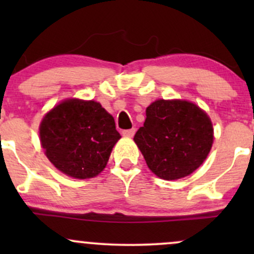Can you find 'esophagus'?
Returning a JSON list of instances; mask_svg holds the SVG:
<instances>
[{
	"label": "esophagus",
	"mask_w": 254,
	"mask_h": 254,
	"mask_svg": "<svg viewBox=\"0 0 254 254\" xmlns=\"http://www.w3.org/2000/svg\"><path fill=\"white\" fill-rule=\"evenodd\" d=\"M135 131H136V129L135 127H132V129H129V130H123V136H125V137H132L133 135H135Z\"/></svg>",
	"instance_id": "obj_1"
}]
</instances>
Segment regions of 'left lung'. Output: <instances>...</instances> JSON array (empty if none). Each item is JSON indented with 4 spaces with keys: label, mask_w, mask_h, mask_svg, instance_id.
Wrapping results in <instances>:
<instances>
[{
    "label": "left lung",
    "mask_w": 254,
    "mask_h": 254,
    "mask_svg": "<svg viewBox=\"0 0 254 254\" xmlns=\"http://www.w3.org/2000/svg\"><path fill=\"white\" fill-rule=\"evenodd\" d=\"M133 141L157 177L176 180L196 171L214 141L210 118L185 100H156L145 111Z\"/></svg>",
    "instance_id": "obj_1"
}]
</instances>
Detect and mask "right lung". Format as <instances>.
I'll use <instances>...</instances> for the list:
<instances>
[{
	"mask_svg": "<svg viewBox=\"0 0 254 254\" xmlns=\"http://www.w3.org/2000/svg\"><path fill=\"white\" fill-rule=\"evenodd\" d=\"M39 135L55 167L76 179L98 176L121 138L115 119L100 104L77 99L54 107L44 117Z\"/></svg>",
	"mask_w": 254,
	"mask_h": 254,
	"instance_id": "obj_1",
	"label": "right lung"
}]
</instances>
